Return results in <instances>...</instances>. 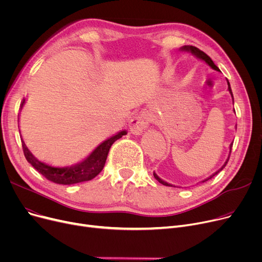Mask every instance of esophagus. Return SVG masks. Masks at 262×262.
Wrapping results in <instances>:
<instances>
[{"instance_id": "1", "label": "esophagus", "mask_w": 262, "mask_h": 262, "mask_svg": "<svg viewBox=\"0 0 262 262\" xmlns=\"http://www.w3.org/2000/svg\"><path fill=\"white\" fill-rule=\"evenodd\" d=\"M149 122H150L149 114L143 112L129 121V124H128L129 132L134 135H140L148 126Z\"/></svg>"}]
</instances>
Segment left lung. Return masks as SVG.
Here are the masks:
<instances>
[{
	"label": "left lung",
	"mask_w": 262,
	"mask_h": 262,
	"mask_svg": "<svg viewBox=\"0 0 262 262\" xmlns=\"http://www.w3.org/2000/svg\"><path fill=\"white\" fill-rule=\"evenodd\" d=\"M182 50L183 51H188V52H191L192 54H193L194 55V56H196L198 58H200V59H202V60H204L206 63H208L212 69H214V70H219V68L214 64V62L212 61V59L208 56V55L207 54H206V53H204L203 51H201L200 49H198V48H195V47H193V46H185V47H183L182 48ZM227 82H228V80H227ZM228 90H229V92H230V94H231V96H232V92H231V88H230V85H229V82H228ZM232 101H233V96H232ZM231 146H232V143L230 144V152H231ZM229 156H230V153H229ZM229 156H228V158H227V160H226V162L223 164V167L221 168V169H220L219 171H216L215 173H213L210 177H208V178H206V180L205 181H203V183H205V182H207V181H209V180H211V178L214 176V175H216L220 171H222L224 168H225V166H226V164H227V162H228V160H229ZM154 174V177L156 178V180L160 183V184H162V185H164V186H168V187H175V186H173V185H171V184H168V183H166V182H164V181H162L161 180V178H159L158 177V175L154 172L153 173Z\"/></svg>",
	"instance_id": "left-lung-1"
}]
</instances>
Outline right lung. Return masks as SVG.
I'll list each match as a JSON object with an SVG mask.
<instances>
[{
  "label": "right lung",
  "mask_w": 262,
  "mask_h": 262,
  "mask_svg": "<svg viewBox=\"0 0 262 262\" xmlns=\"http://www.w3.org/2000/svg\"><path fill=\"white\" fill-rule=\"evenodd\" d=\"M24 102L25 100L23 99L20 107L23 106ZM124 135H126V130H122L119 134L113 136L112 138L105 140L96 147L88 157L75 164H72V166L68 167H55L37 159L30 152V149L26 147L23 140L22 147L26 160L29 161L41 175H43L47 180L59 185H73L77 183L91 181L92 178L98 175L105 166L110 147H112L115 141L122 138V136Z\"/></svg>",
  "instance_id": "right-lung-1"
}]
</instances>
